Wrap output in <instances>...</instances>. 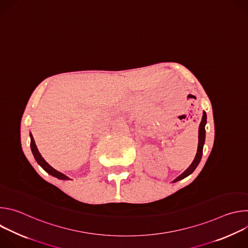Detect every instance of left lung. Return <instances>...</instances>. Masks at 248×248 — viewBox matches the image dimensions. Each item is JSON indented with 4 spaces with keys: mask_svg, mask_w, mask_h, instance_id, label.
Listing matches in <instances>:
<instances>
[{
    "mask_svg": "<svg viewBox=\"0 0 248 248\" xmlns=\"http://www.w3.org/2000/svg\"><path fill=\"white\" fill-rule=\"evenodd\" d=\"M206 122H207V116H206V113L203 112V116H202V121L200 123V125H199V135H198V148H197V153H196V156L193 160V162L191 163V165L188 167V169H186L180 176H178L172 183H175V182H179L185 178H186L187 175H189L191 172H193V170L196 169V167L198 166L200 160H201V157H202V152H203V145H204V142H205V124H206Z\"/></svg>",
    "mask_w": 248,
    "mask_h": 248,
    "instance_id": "obj_1",
    "label": "left lung"
}]
</instances>
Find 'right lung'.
<instances>
[{
	"label": "right lung",
	"mask_w": 248,
	"mask_h": 248,
	"mask_svg": "<svg viewBox=\"0 0 248 248\" xmlns=\"http://www.w3.org/2000/svg\"><path fill=\"white\" fill-rule=\"evenodd\" d=\"M30 147H31V151H32V154H33L35 160L37 161V163H38L48 173H50L51 175L55 176V178H57V179H59V180H70V179L68 178V176H66L65 174L62 173L61 171L55 170L53 167H51V166L43 159V157L41 156V154L39 153V151H38V149H37V147H36V144H35V141H34L33 136H32L31 133H30Z\"/></svg>",
	"instance_id": "obj_1"
}]
</instances>
